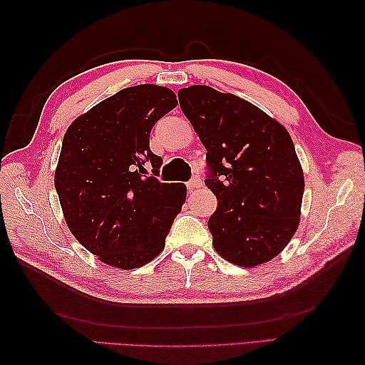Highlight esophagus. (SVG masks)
<instances>
[{
  "instance_id": "esophagus-1",
  "label": "esophagus",
  "mask_w": 365,
  "mask_h": 365,
  "mask_svg": "<svg viewBox=\"0 0 365 365\" xmlns=\"http://www.w3.org/2000/svg\"><path fill=\"white\" fill-rule=\"evenodd\" d=\"M187 187H188L190 191H191V190H197V188L202 187V180H200L199 177H192L191 180L187 183Z\"/></svg>"
}]
</instances>
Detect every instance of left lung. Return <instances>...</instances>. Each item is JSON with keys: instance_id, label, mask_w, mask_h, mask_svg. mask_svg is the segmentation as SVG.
I'll return each instance as SVG.
<instances>
[{"instance_id": "8db88e82", "label": "left lung", "mask_w": 365, "mask_h": 365, "mask_svg": "<svg viewBox=\"0 0 365 365\" xmlns=\"http://www.w3.org/2000/svg\"><path fill=\"white\" fill-rule=\"evenodd\" d=\"M178 102L207 149L215 251L245 268L274 259L299 226L304 192L289 131L245 98L202 84L178 91Z\"/></svg>"}]
</instances>
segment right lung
<instances>
[{
	"mask_svg": "<svg viewBox=\"0 0 365 365\" xmlns=\"http://www.w3.org/2000/svg\"><path fill=\"white\" fill-rule=\"evenodd\" d=\"M177 106L173 91L138 84L78 115L61 147L54 188L67 227L100 262L139 268L165 250L166 235L187 199L183 183H161V157L150 130Z\"/></svg>",
	"mask_w": 365,
	"mask_h": 365,
	"instance_id": "right-lung-1",
	"label": "right lung"
}]
</instances>
